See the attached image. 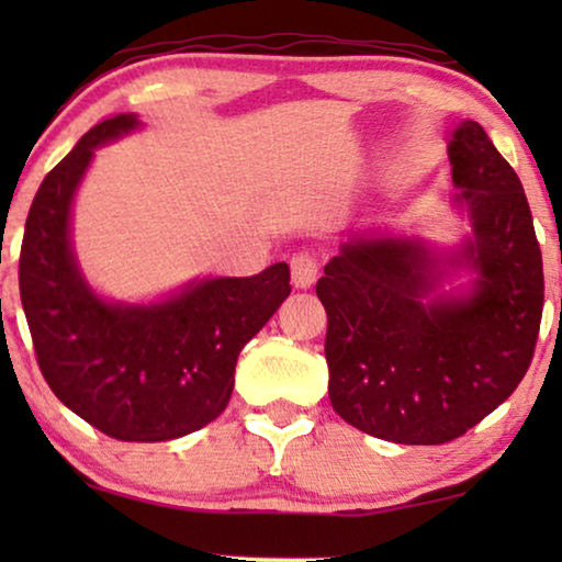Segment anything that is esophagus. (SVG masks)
I'll return each mask as SVG.
<instances>
[{"label":"esophagus","instance_id":"34e87169","mask_svg":"<svg viewBox=\"0 0 562 562\" xmlns=\"http://www.w3.org/2000/svg\"><path fill=\"white\" fill-rule=\"evenodd\" d=\"M317 271L319 263L312 250H299L291 256V281H294V286L310 289L317 281Z\"/></svg>","mask_w":562,"mask_h":562}]
</instances>
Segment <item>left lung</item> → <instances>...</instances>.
Returning <instances> with one entry per match:
<instances>
[{
    "instance_id": "obj_1",
    "label": "left lung",
    "mask_w": 562,
    "mask_h": 562,
    "mask_svg": "<svg viewBox=\"0 0 562 562\" xmlns=\"http://www.w3.org/2000/svg\"><path fill=\"white\" fill-rule=\"evenodd\" d=\"M479 271L465 299H437V263L419 243L352 237L325 266V356L333 409L379 440L442 445L465 435L525 379L540 335L544 276L519 176L468 120L450 140Z\"/></svg>"
}]
</instances>
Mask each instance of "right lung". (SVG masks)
I'll return each mask as SVG.
<instances>
[{
	"label": "right lung",
	"mask_w": 562,
	"mask_h": 562,
	"mask_svg": "<svg viewBox=\"0 0 562 562\" xmlns=\"http://www.w3.org/2000/svg\"><path fill=\"white\" fill-rule=\"evenodd\" d=\"M137 125L102 120L45 176L20 250V299L43 379L68 409L125 442H164L225 412L237 356L291 294L286 263L206 279L153 306L104 304L74 263L68 212L97 145Z\"/></svg>",
	"instance_id": "right-lung-1"
}]
</instances>
